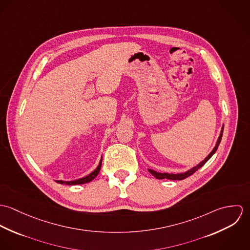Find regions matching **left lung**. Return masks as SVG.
Wrapping results in <instances>:
<instances>
[{
  "instance_id": "obj_1",
  "label": "left lung",
  "mask_w": 250,
  "mask_h": 250,
  "mask_svg": "<svg viewBox=\"0 0 250 250\" xmlns=\"http://www.w3.org/2000/svg\"><path fill=\"white\" fill-rule=\"evenodd\" d=\"M223 128H224V125L222 126V129H221V131H220V135H219V137H218V139H217V142L215 143V146L214 147V149L212 150V152L202 161V162H200L196 167H193L192 168H190L189 170H188V171H186V172H183V173H177V174H173V173H160V172H157V171H155V170H153V169H148V171L155 177V178L157 179H169V180H183V179L187 178V177H188V176H190V175H192L196 170H198L200 167H202L210 159H211V157L214 155V153H215V151L217 150V147H218V145H219V143L221 142V138H222V133H223Z\"/></svg>"
}]
</instances>
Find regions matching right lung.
<instances>
[{"mask_svg": "<svg viewBox=\"0 0 250 250\" xmlns=\"http://www.w3.org/2000/svg\"><path fill=\"white\" fill-rule=\"evenodd\" d=\"M101 166H102V158L100 160V163L98 165V167L91 172L89 173L87 176L85 177H83V178L77 179V180H74V181H62V180H57L56 182L59 183V184H64V185H81V184H85V183H88L90 181H92L93 179L95 178L100 169H101Z\"/></svg>", "mask_w": 250, "mask_h": 250, "instance_id": "obj_1", "label": "right lung"}]
</instances>
